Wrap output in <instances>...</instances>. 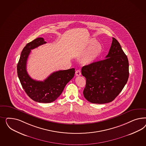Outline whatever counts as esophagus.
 <instances>
[{"label":"esophagus","instance_id":"1","mask_svg":"<svg viewBox=\"0 0 146 146\" xmlns=\"http://www.w3.org/2000/svg\"><path fill=\"white\" fill-rule=\"evenodd\" d=\"M75 74H76V76H80V75H81V71L80 70H76V72H75Z\"/></svg>","mask_w":146,"mask_h":146}]
</instances>
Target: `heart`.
<instances>
[{"mask_svg":"<svg viewBox=\"0 0 146 146\" xmlns=\"http://www.w3.org/2000/svg\"><path fill=\"white\" fill-rule=\"evenodd\" d=\"M88 47L89 48L84 53L82 60L85 64H89L96 62L100 57L103 52V47L101 44L94 38L89 40Z\"/></svg>","mask_w":146,"mask_h":146,"instance_id":"heart-1","label":"heart"}]
</instances>
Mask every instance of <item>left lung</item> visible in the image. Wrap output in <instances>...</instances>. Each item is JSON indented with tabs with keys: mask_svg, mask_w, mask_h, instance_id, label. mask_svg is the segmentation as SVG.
Returning <instances> with one entry per match:
<instances>
[{
	"mask_svg": "<svg viewBox=\"0 0 146 146\" xmlns=\"http://www.w3.org/2000/svg\"><path fill=\"white\" fill-rule=\"evenodd\" d=\"M81 73L86 79L85 98L90 103L112 102L121 92L129 76L128 59L118 40L112 37L106 59L82 67Z\"/></svg>",
	"mask_w": 146,
	"mask_h": 146,
	"instance_id": "1",
	"label": "left lung"
}]
</instances>
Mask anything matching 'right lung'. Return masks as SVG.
Masks as SVG:
<instances>
[{"label":"right lung","mask_w":146,"mask_h":146,"mask_svg":"<svg viewBox=\"0 0 146 146\" xmlns=\"http://www.w3.org/2000/svg\"><path fill=\"white\" fill-rule=\"evenodd\" d=\"M46 43L43 38L38 37L27 44L22 50L17 65L19 79L28 96L35 102L44 103L57 100L75 74V69L73 68L54 72L43 81L31 78L27 72L26 65L31 50Z\"/></svg>","instance_id":"1"}]
</instances>
